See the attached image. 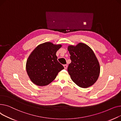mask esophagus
Wrapping results in <instances>:
<instances>
[{
	"instance_id": "obj_1",
	"label": "esophagus",
	"mask_w": 121,
	"mask_h": 121,
	"mask_svg": "<svg viewBox=\"0 0 121 121\" xmlns=\"http://www.w3.org/2000/svg\"><path fill=\"white\" fill-rule=\"evenodd\" d=\"M63 66H64V67H65V69H66L67 67V65H63Z\"/></svg>"
}]
</instances>
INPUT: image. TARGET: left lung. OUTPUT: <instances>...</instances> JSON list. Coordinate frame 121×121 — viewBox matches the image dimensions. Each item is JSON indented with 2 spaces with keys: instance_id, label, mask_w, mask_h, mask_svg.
Returning a JSON list of instances; mask_svg holds the SVG:
<instances>
[{
  "instance_id": "8db88e82",
  "label": "left lung",
  "mask_w": 121,
  "mask_h": 121,
  "mask_svg": "<svg viewBox=\"0 0 121 121\" xmlns=\"http://www.w3.org/2000/svg\"><path fill=\"white\" fill-rule=\"evenodd\" d=\"M71 62L67 71L72 80L79 86L87 88L98 80L100 72L99 61L93 50L88 45L79 43L69 45Z\"/></svg>"
}]
</instances>
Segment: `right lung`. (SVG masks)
<instances>
[{
	"mask_svg": "<svg viewBox=\"0 0 121 121\" xmlns=\"http://www.w3.org/2000/svg\"><path fill=\"white\" fill-rule=\"evenodd\" d=\"M61 47L50 42L39 45L28 57V75L37 86H45L53 82L64 67L58 61L56 52Z\"/></svg>",
	"mask_w": 121,
	"mask_h": 121,
	"instance_id": "1",
	"label": "right lung"
}]
</instances>
